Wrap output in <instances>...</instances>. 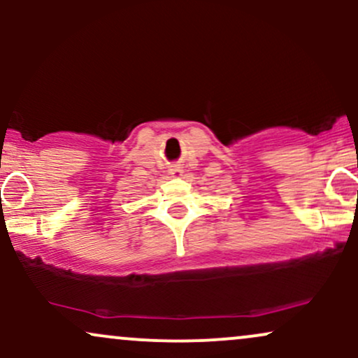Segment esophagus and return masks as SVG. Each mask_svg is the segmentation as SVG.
<instances>
[{
    "label": "esophagus",
    "instance_id": "esophagus-1",
    "mask_svg": "<svg viewBox=\"0 0 358 358\" xmlns=\"http://www.w3.org/2000/svg\"><path fill=\"white\" fill-rule=\"evenodd\" d=\"M170 173H171V176H175V178H180V176H182V173H183V170L180 166H173L170 170Z\"/></svg>",
    "mask_w": 358,
    "mask_h": 358
}]
</instances>
